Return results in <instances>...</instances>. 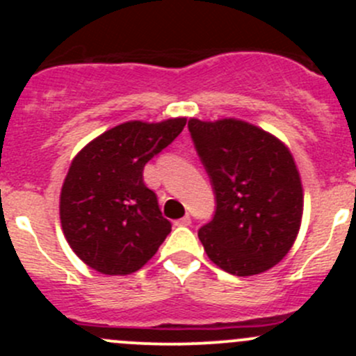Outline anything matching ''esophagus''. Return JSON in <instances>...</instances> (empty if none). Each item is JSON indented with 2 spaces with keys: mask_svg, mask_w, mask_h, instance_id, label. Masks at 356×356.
Here are the masks:
<instances>
[{
  "mask_svg": "<svg viewBox=\"0 0 356 356\" xmlns=\"http://www.w3.org/2000/svg\"><path fill=\"white\" fill-rule=\"evenodd\" d=\"M175 225H182V227H188V225H191V218H189V215H184L182 218L175 220Z\"/></svg>",
  "mask_w": 356,
  "mask_h": 356,
  "instance_id": "1",
  "label": "esophagus"
}]
</instances>
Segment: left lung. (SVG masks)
Returning a JSON list of instances; mask_svg holds the SVG:
<instances>
[{"label": "left lung", "instance_id": "1", "mask_svg": "<svg viewBox=\"0 0 356 356\" xmlns=\"http://www.w3.org/2000/svg\"><path fill=\"white\" fill-rule=\"evenodd\" d=\"M188 127L217 200L213 218L198 232L208 258L239 277L268 270L288 254L303 217L289 148L239 118H189Z\"/></svg>", "mask_w": 356, "mask_h": 356}]
</instances>
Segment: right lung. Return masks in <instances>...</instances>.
Wrapping results in <instances>:
<instances>
[{"label":"right lung","mask_w":356,"mask_h":356,"mask_svg":"<svg viewBox=\"0 0 356 356\" xmlns=\"http://www.w3.org/2000/svg\"><path fill=\"white\" fill-rule=\"evenodd\" d=\"M186 117L129 120L84 146L60 193V220L72 251L105 275H127L152 260L170 232L145 165L182 132Z\"/></svg>","instance_id":"add662e5"}]
</instances>
